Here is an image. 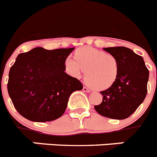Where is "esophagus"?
Segmentation results:
<instances>
[{
  "label": "esophagus",
  "mask_w": 157,
  "mask_h": 157,
  "mask_svg": "<svg viewBox=\"0 0 157 157\" xmlns=\"http://www.w3.org/2000/svg\"><path fill=\"white\" fill-rule=\"evenodd\" d=\"M83 91H84V92H87V93H89V92H90V90H89V89L87 88V87H83Z\"/></svg>",
  "instance_id": "esophagus-1"
}]
</instances>
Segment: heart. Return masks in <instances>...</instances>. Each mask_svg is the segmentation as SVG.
I'll list each match as a JSON object with an SVG mask.
<instances>
[{
    "label": "heart",
    "instance_id": "1",
    "mask_svg": "<svg viewBox=\"0 0 157 157\" xmlns=\"http://www.w3.org/2000/svg\"><path fill=\"white\" fill-rule=\"evenodd\" d=\"M74 59H66L65 67L73 77H80L85 70L86 83L97 90H104L115 83L119 71L118 59L92 47H82L74 53Z\"/></svg>",
    "mask_w": 157,
    "mask_h": 157
}]
</instances>
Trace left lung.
I'll return each mask as SVG.
<instances>
[{
    "label": "left lung",
    "mask_w": 157,
    "mask_h": 157,
    "mask_svg": "<svg viewBox=\"0 0 157 157\" xmlns=\"http://www.w3.org/2000/svg\"><path fill=\"white\" fill-rule=\"evenodd\" d=\"M118 59L119 71L115 83L101 91L102 102L94 109L102 116L125 119L132 115L144 101L147 94L149 70L141 56L124 46L104 48Z\"/></svg>",
    "instance_id": "obj_1"
}]
</instances>
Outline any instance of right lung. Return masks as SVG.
Returning a JSON list of instances; mask_svg holds the SVG:
<instances>
[{"mask_svg": "<svg viewBox=\"0 0 157 157\" xmlns=\"http://www.w3.org/2000/svg\"><path fill=\"white\" fill-rule=\"evenodd\" d=\"M74 49L36 47L17 56L10 69L8 91L21 116L45 122L63 115L70 95L83 88L80 80L64 72Z\"/></svg>", "mask_w": 157, "mask_h": 157, "instance_id": "1", "label": "right lung"}]
</instances>
